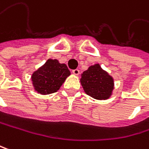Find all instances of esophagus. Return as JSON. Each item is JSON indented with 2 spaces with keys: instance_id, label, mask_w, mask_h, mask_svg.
Returning a JSON list of instances; mask_svg holds the SVG:
<instances>
[{
  "instance_id": "esophagus-1",
  "label": "esophagus",
  "mask_w": 149,
  "mask_h": 149,
  "mask_svg": "<svg viewBox=\"0 0 149 149\" xmlns=\"http://www.w3.org/2000/svg\"><path fill=\"white\" fill-rule=\"evenodd\" d=\"M72 73H73V74H75V75H79V69L72 70Z\"/></svg>"
}]
</instances>
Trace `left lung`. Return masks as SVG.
<instances>
[{"label": "left lung", "instance_id": "1", "mask_svg": "<svg viewBox=\"0 0 149 149\" xmlns=\"http://www.w3.org/2000/svg\"><path fill=\"white\" fill-rule=\"evenodd\" d=\"M81 84L86 93L97 100L108 99L113 89V78L100 64L92 65L82 73Z\"/></svg>", "mask_w": 149, "mask_h": 149}]
</instances>
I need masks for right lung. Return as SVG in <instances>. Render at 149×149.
I'll list each match as a JSON object with an SVG mask.
<instances>
[{
    "instance_id": "right-lung-1",
    "label": "right lung",
    "mask_w": 149,
    "mask_h": 149,
    "mask_svg": "<svg viewBox=\"0 0 149 149\" xmlns=\"http://www.w3.org/2000/svg\"><path fill=\"white\" fill-rule=\"evenodd\" d=\"M70 74L66 64L59 63L56 59H49L43 66L33 73V86L41 94L53 93L60 88Z\"/></svg>"
}]
</instances>
